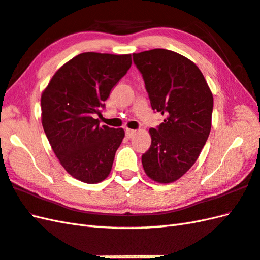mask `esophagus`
<instances>
[{"label":"esophagus","instance_id":"1","mask_svg":"<svg viewBox=\"0 0 260 260\" xmlns=\"http://www.w3.org/2000/svg\"><path fill=\"white\" fill-rule=\"evenodd\" d=\"M135 133H136V131H134V129H129V128H127L126 129V135H127V137H133L134 135H135Z\"/></svg>","mask_w":260,"mask_h":260}]
</instances>
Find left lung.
I'll list each match as a JSON object with an SVG mask.
<instances>
[{
  "mask_svg": "<svg viewBox=\"0 0 260 260\" xmlns=\"http://www.w3.org/2000/svg\"><path fill=\"white\" fill-rule=\"evenodd\" d=\"M153 110L164 116L151 128V147L142 155L148 178L171 183L196 163L211 129L212 92L196 63L167 49L133 53Z\"/></svg>",
  "mask_w": 260,
  "mask_h": 260,
  "instance_id": "8db88e82",
  "label": "left lung"
}]
</instances>
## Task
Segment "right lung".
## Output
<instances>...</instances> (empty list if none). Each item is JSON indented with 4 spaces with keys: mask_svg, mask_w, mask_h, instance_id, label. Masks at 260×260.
I'll list each match as a JSON object with an SVG mask.
<instances>
[{
    "mask_svg": "<svg viewBox=\"0 0 260 260\" xmlns=\"http://www.w3.org/2000/svg\"><path fill=\"white\" fill-rule=\"evenodd\" d=\"M131 54L84 52L53 75L41 96V120L59 162L85 183L108 176L123 128L99 125L104 102L131 68Z\"/></svg>",
    "mask_w": 260,
    "mask_h": 260,
    "instance_id": "right-lung-1",
    "label": "right lung"
}]
</instances>
